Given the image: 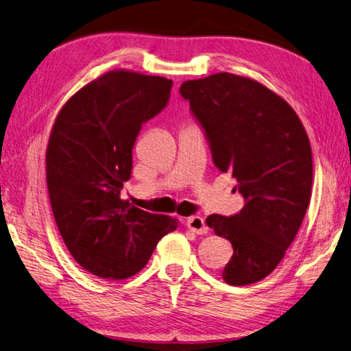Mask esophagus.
<instances>
[{"label": "esophagus", "instance_id": "esophagus-1", "mask_svg": "<svg viewBox=\"0 0 351 351\" xmlns=\"http://www.w3.org/2000/svg\"><path fill=\"white\" fill-rule=\"evenodd\" d=\"M186 224H187V228L192 230V232L198 234V235H204V234H207V230H209L204 223V219L201 217H190Z\"/></svg>", "mask_w": 351, "mask_h": 351}]
</instances>
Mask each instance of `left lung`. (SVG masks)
I'll return each instance as SVG.
<instances>
[{
    "instance_id": "obj_1",
    "label": "left lung",
    "mask_w": 351,
    "mask_h": 351,
    "mask_svg": "<svg viewBox=\"0 0 351 351\" xmlns=\"http://www.w3.org/2000/svg\"><path fill=\"white\" fill-rule=\"evenodd\" d=\"M180 93L204 128L215 167L235 178L245 198L237 215L206 219L234 247L224 282H258L280 263L304 221L313 184L310 139L287 100L249 77L212 74L184 82Z\"/></svg>"
}]
</instances>
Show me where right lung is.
I'll list each match as a JSON object with an SVG mask.
<instances>
[{
    "label": "right lung",
    "mask_w": 351,
    "mask_h": 351,
    "mask_svg": "<svg viewBox=\"0 0 351 351\" xmlns=\"http://www.w3.org/2000/svg\"><path fill=\"white\" fill-rule=\"evenodd\" d=\"M173 82L128 69L105 73L62 106L46 148L52 213L69 254L91 274L122 280L144 268L178 219L121 198L142 123L169 102Z\"/></svg>",
    "instance_id": "obj_1"
}]
</instances>
